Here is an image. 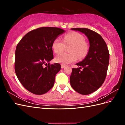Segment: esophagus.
<instances>
[{
	"label": "esophagus",
	"instance_id": "obj_1",
	"mask_svg": "<svg viewBox=\"0 0 125 125\" xmlns=\"http://www.w3.org/2000/svg\"><path fill=\"white\" fill-rule=\"evenodd\" d=\"M61 67H62V68H65L66 67V66L65 65H61Z\"/></svg>",
	"mask_w": 125,
	"mask_h": 125
}]
</instances>
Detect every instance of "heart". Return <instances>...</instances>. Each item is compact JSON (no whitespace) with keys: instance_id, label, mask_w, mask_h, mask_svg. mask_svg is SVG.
I'll use <instances>...</instances> for the list:
<instances>
[{"instance_id":"obj_1","label":"heart","mask_w":125,"mask_h":125,"mask_svg":"<svg viewBox=\"0 0 125 125\" xmlns=\"http://www.w3.org/2000/svg\"><path fill=\"white\" fill-rule=\"evenodd\" d=\"M71 45L69 52L70 53H63L58 55L56 58V61L63 65H67L76 61L78 56L79 58H83L88 54L89 47L85 43L84 37L80 33L71 32L63 35L62 41L56 39L52 44V50L56 54L62 52L66 46Z\"/></svg>"}]
</instances>
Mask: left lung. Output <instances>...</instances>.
<instances>
[{
	"label": "left lung",
	"instance_id": "8db88e82",
	"mask_svg": "<svg viewBox=\"0 0 125 125\" xmlns=\"http://www.w3.org/2000/svg\"><path fill=\"white\" fill-rule=\"evenodd\" d=\"M71 29L84 34L89 41L88 54L76 63L80 67L73 68L70 77L71 86L75 91L88 95L100 88L105 81L109 60L108 50L103 39L96 32L86 28ZM81 67L84 68L82 71Z\"/></svg>",
	"mask_w": 125,
	"mask_h": 125
}]
</instances>
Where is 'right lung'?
Wrapping results in <instances>:
<instances>
[{"instance_id": "add662e5", "label": "right lung", "mask_w": 125, "mask_h": 125, "mask_svg": "<svg viewBox=\"0 0 125 125\" xmlns=\"http://www.w3.org/2000/svg\"><path fill=\"white\" fill-rule=\"evenodd\" d=\"M65 30L54 27L33 30L22 37L15 52V72L24 88L36 95L47 92L54 86L59 63L50 65L54 58L52 44ZM48 66L44 67L43 65Z\"/></svg>"}]
</instances>
